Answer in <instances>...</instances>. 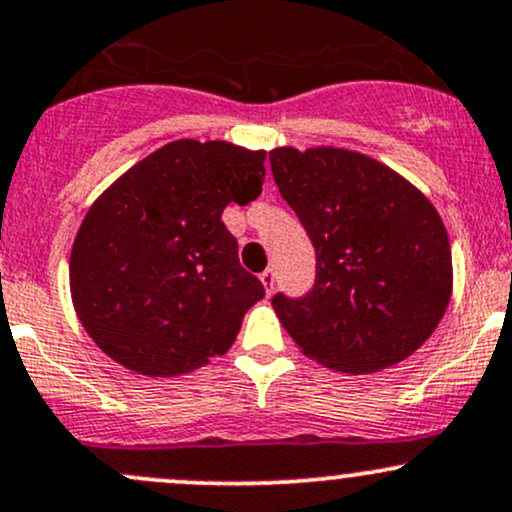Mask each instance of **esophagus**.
<instances>
[{
	"label": "esophagus",
	"instance_id": "esophagus-1",
	"mask_svg": "<svg viewBox=\"0 0 512 512\" xmlns=\"http://www.w3.org/2000/svg\"><path fill=\"white\" fill-rule=\"evenodd\" d=\"M260 282H262V286H265L267 294H272V291H274V284H277V272H274L272 267L265 269V272L260 274Z\"/></svg>",
	"mask_w": 512,
	"mask_h": 512
}]
</instances>
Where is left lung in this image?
<instances>
[{"instance_id":"obj_1","label":"left lung","mask_w":512,"mask_h":512,"mask_svg":"<svg viewBox=\"0 0 512 512\" xmlns=\"http://www.w3.org/2000/svg\"><path fill=\"white\" fill-rule=\"evenodd\" d=\"M274 182L316 247V282L274 311L303 355L345 374L411 357L452 296L445 223L411 182L342 148H277Z\"/></svg>"}]
</instances>
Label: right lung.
<instances>
[{
	"mask_svg": "<svg viewBox=\"0 0 512 512\" xmlns=\"http://www.w3.org/2000/svg\"><path fill=\"white\" fill-rule=\"evenodd\" d=\"M262 182L265 150L174 140L94 201L72 245L70 289L114 362L177 376L226 355L265 286L240 267L221 213L255 201Z\"/></svg>",
	"mask_w": 512,
	"mask_h": 512,
	"instance_id": "add662e5",
	"label": "right lung"
}]
</instances>
